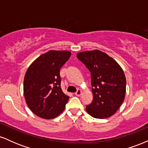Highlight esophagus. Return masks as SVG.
<instances>
[{
	"mask_svg": "<svg viewBox=\"0 0 148 148\" xmlns=\"http://www.w3.org/2000/svg\"><path fill=\"white\" fill-rule=\"evenodd\" d=\"M81 93H82V91H81V90L79 89V90H78L76 91V92H75V95H76V96H78V97H79V96L81 95Z\"/></svg>",
	"mask_w": 148,
	"mask_h": 148,
	"instance_id": "1",
	"label": "esophagus"
}]
</instances>
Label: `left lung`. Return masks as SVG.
Returning <instances> with one entry per match:
<instances>
[{"label":"left lung","instance_id":"obj_1","mask_svg":"<svg viewBox=\"0 0 148 148\" xmlns=\"http://www.w3.org/2000/svg\"><path fill=\"white\" fill-rule=\"evenodd\" d=\"M76 57L91 73L93 100L86 106L92 117H111L123 103L126 93V77L118 62L99 50L77 53Z\"/></svg>","mask_w":148,"mask_h":148}]
</instances>
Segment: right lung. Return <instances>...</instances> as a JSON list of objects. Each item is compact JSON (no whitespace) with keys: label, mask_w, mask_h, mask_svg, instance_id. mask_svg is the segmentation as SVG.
<instances>
[{"label":"right lung","mask_w":148,"mask_h":148,"mask_svg":"<svg viewBox=\"0 0 148 148\" xmlns=\"http://www.w3.org/2000/svg\"><path fill=\"white\" fill-rule=\"evenodd\" d=\"M70 56L68 51H49L27 69L23 94L30 111L37 116L53 119L64 110L69 97L61 89L60 70Z\"/></svg>","instance_id":"right-lung-1"}]
</instances>
